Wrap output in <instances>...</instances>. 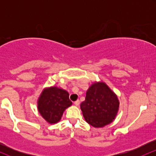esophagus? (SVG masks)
Returning <instances> with one entry per match:
<instances>
[{
    "mask_svg": "<svg viewBox=\"0 0 156 156\" xmlns=\"http://www.w3.org/2000/svg\"><path fill=\"white\" fill-rule=\"evenodd\" d=\"M74 104L76 105V106H78V105H80V101L79 100H77L76 101L74 102Z\"/></svg>",
    "mask_w": 156,
    "mask_h": 156,
    "instance_id": "1",
    "label": "esophagus"
}]
</instances>
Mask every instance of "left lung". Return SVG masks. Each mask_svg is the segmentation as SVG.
I'll return each mask as SVG.
<instances>
[{
  "label": "left lung",
  "mask_w": 156,
  "mask_h": 156,
  "mask_svg": "<svg viewBox=\"0 0 156 156\" xmlns=\"http://www.w3.org/2000/svg\"><path fill=\"white\" fill-rule=\"evenodd\" d=\"M117 95L105 83H93L80 104L85 120L94 128H101L115 119L119 108Z\"/></svg>",
  "instance_id": "8db88e82"
}]
</instances>
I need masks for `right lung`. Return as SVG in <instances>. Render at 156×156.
<instances>
[{
	"label": "right lung",
	"mask_w": 156,
	"mask_h": 156,
	"mask_svg": "<svg viewBox=\"0 0 156 156\" xmlns=\"http://www.w3.org/2000/svg\"><path fill=\"white\" fill-rule=\"evenodd\" d=\"M72 103L67 91L53 87L42 92L38 100V110L48 122L53 124L60 120L64 110Z\"/></svg>",
	"instance_id": "1"
}]
</instances>
